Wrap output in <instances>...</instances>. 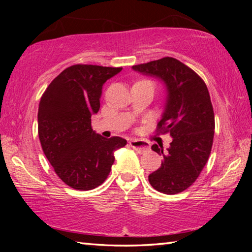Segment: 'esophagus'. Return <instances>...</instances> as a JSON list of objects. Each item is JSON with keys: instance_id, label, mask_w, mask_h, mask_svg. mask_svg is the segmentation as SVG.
I'll return each mask as SVG.
<instances>
[{"instance_id": "1", "label": "esophagus", "mask_w": 252, "mask_h": 252, "mask_svg": "<svg viewBox=\"0 0 252 252\" xmlns=\"http://www.w3.org/2000/svg\"><path fill=\"white\" fill-rule=\"evenodd\" d=\"M130 146L138 153H144L150 149L149 143H147L146 141H142V140H131Z\"/></svg>"}]
</instances>
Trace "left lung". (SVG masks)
Wrapping results in <instances>:
<instances>
[{"label":"left lung","instance_id":"1","mask_svg":"<svg viewBox=\"0 0 252 252\" xmlns=\"http://www.w3.org/2000/svg\"><path fill=\"white\" fill-rule=\"evenodd\" d=\"M132 69L161 79L168 91L157 133H170L172 142L165 152L163 147H151L163 156V161L149 174V182L162 193L182 192L197 180L211 153L215 113L207 85L192 69L170 57Z\"/></svg>","mask_w":252,"mask_h":252}]
</instances>
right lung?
Returning <instances> with one entry per match:
<instances>
[{
	"mask_svg": "<svg viewBox=\"0 0 252 252\" xmlns=\"http://www.w3.org/2000/svg\"><path fill=\"white\" fill-rule=\"evenodd\" d=\"M121 70L71 65L41 96L37 131L42 149L58 177L75 190L102 185L114 162L113 152L126 144L120 136L103 138L91 126V116L100 109L102 85Z\"/></svg>",
	"mask_w": 252,
	"mask_h": 252,
	"instance_id": "right-lung-1",
	"label": "right lung"
}]
</instances>
